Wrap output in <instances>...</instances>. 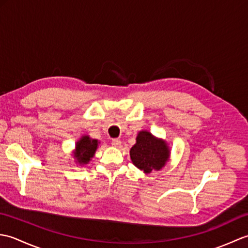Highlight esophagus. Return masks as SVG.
Masks as SVG:
<instances>
[{
    "mask_svg": "<svg viewBox=\"0 0 248 248\" xmlns=\"http://www.w3.org/2000/svg\"><path fill=\"white\" fill-rule=\"evenodd\" d=\"M112 145L114 147H119L121 145V140L119 139H113L112 140Z\"/></svg>",
    "mask_w": 248,
    "mask_h": 248,
    "instance_id": "34e87169",
    "label": "esophagus"
}]
</instances>
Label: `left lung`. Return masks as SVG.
Instances as JSON below:
<instances>
[{
    "instance_id": "obj_1",
    "label": "left lung",
    "mask_w": 248,
    "mask_h": 248,
    "mask_svg": "<svg viewBox=\"0 0 248 248\" xmlns=\"http://www.w3.org/2000/svg\"><path fill=\"white\" fill-rule=\"evenodd\" d=\"M170 148L166 141L155 138L148 131H140L136 144L130 150L133 164L146 173L160 170L170 159Z\"/></svg>"
}]
</instances>
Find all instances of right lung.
<instances>
[{"instance_id":"add662e5","label":"right lung","mask_w":248,"mask_h":248,"mask_svg":"<svg viewBox=\"0 0 248 248\" xmlns=\"http://www.w3.org/2000/svg\"><path fill=\"white\" fill-rule=\"evenodd\" d=\"M98 144L99 141L97 140H93L88 135L81 138L80 140L77 141L76 150L73 152L76 162L80 165L88 164L92 157L94 155V152L98 148Z\"/></svg>"}]
</instances>
